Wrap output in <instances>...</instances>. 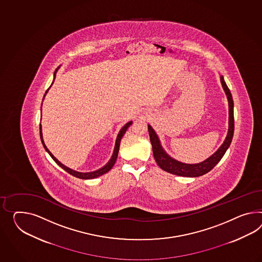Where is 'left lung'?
Listing matches in <instances>:
<instances>
[{
  "label": "left lung",
  "mask_w": 262,
  "mask_h": 262,
  "mask_svg": "<svg viewBox=\"0 0 262 262\" xmlns=\"http://www.w3.org/2000/svg\"><path fill=\"white\" fill-rule=\"evenodd\" d=\"M222 88L225 91V94L227 96L229 102V129L228 134L225 139L222 146L217 149V151L209 157L207 160L195 163V164H188L183 163L181 161H177L173 158H171L169 155L163 150L161 146V141L159 140L158 136L156 134L154 129L151 127V125H148V132L150 137V141L152 144L153 155H154L155 161L160 167L166 171L170 174H177L181 177H200L202 174L208 173L217 164V162L222 160V157L227 151L231 141L233 140L234 136V129H235V121H234V101L232 98V94L229 90L226 82L224 81L223 76H221Z\"/></svg>",
  "instance_id": "left-lung-1"
}]
</instances>
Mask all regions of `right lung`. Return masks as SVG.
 <instances>
[{"mask_svg": "<svg viewBox=\"0 0 262 262\" xmlns=\"http://www.w3.org/2000/svg\"><path fill=\"white\" fill-rule=\"evenodd\" d=\"M60 68H57L56 70H55V72H54V80H55V78H56V73H57V71H58V69ZM53 80V82H54ZM52 82V83H53ZM50 88H51V85H50ZM48 88V89H49ZM48 89L47 90V92H46V94L47 93V91H48ZM45 94V96H46ZM132 124V121H129L127 122L123 127L121 128V131L119 132V134H118V137H117V140H116V143H115V148H114V152H113V155H112V157H111V159H110V161H108L107 163L103 166V167H101V169H99V170H96V171H93V172H88V173H81V172H78V171H75V170H72V169H70V168L67 167L66 165H63L61 162L58 161L55 157H54L53 155L51 154V152L47 149V146H46V144H45V142H43V140H42V133H41V125H40V141H41V143H42V145H43V147L46 149V151H47L48 154L50 155V157L53 159L54 161L60 166V167L62 168L63 170H66L68 173H69L70 174H72V176H74L76 178H79V179H81V180H91V179H95V178H98V177H100L101 174H105V173H107L108 171H110L111 170V168L114 166L115 162L117 161V158H118V154H119V149H120V143H121V138L123 137V135L125 134V132H126V130H127L128 127L130 126Z\"/></svg>", "mask_w": 262, "mask_h": 262, "instance_id": "add662e5", "label": "right lung"}]
</instances>
